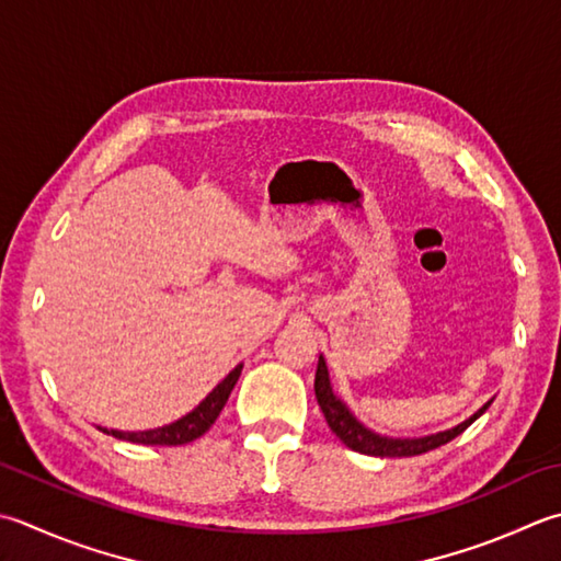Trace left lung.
<instances>
[{
	"label": "left lung",
	"mask_w": 561,
	"mask_h": 561,
	"mask_svg": "<svg viewBox=\"0 0 561 561\" xmlns=\"http://www.w3.org/2000/svg\"><path fill=\"white\" fill-rule=\"evenodd\" d=\"M313 389H316V399L318 405H321V411L328 421V427L343 440V445H347L350 449H355L359 455H369V457H415V455H423V453H431V449L440 447L449 440H455L457 435H462L467 427L474 423L481 413H484L491 401L481 405V409L467 419L465 423H459L455 427H449V431L443 433H435V435H425V437H387V435H379L375 431H369V427L362 425L353 411L347 409L343 399H337L333 393L331 387V377H328V367H325V359L323 355L318 357V369H316V381H313Z\"/></svg>",
	"instance_id": "obj_1"
}]
</instances>
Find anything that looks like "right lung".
<instances>
[{
    "instance_id": "1",
    "label": "right lung",
    "mask_w": 561,
    "mask_h": 561,
    "mask_svg": "<svg viewBox=\"0 0 561 561\" xmlns=\"http://www.w3.org/2000/svg\"><path fill=\"white\" fill-rule=\"evenodd\" d=\"M240 371H243V365H238L221 383H216V389L208 393V397L199 405H196L194 411L182 415L180 421H174L170 425L156 427V431H140V433L106 431V427H99V431L106 433V435H114V437H118V440L140 443V445L174 447V445L192 443V440H196V437H202L208 431V427L216 423L218 413L224 411V405H226V401L230 397V391H233V387H236Z\"/></svg>"
}]
</instances>
